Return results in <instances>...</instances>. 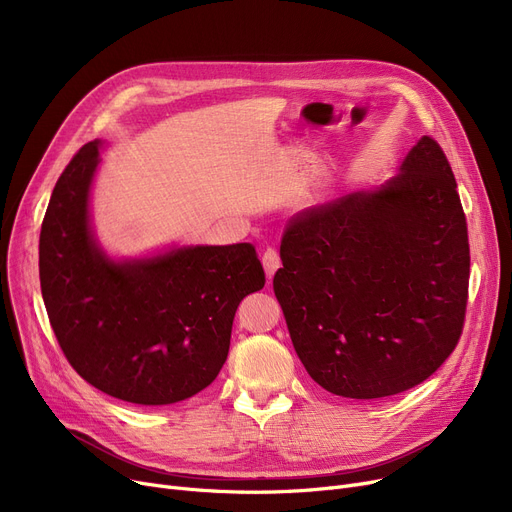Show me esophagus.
Returning a JSON list of instances; mask_svg holds the SVG:
<instances>
[{"mask_svg":"<svg viewBox=\"0 0 512 512\" xmlns=\"http://www.w3.org/2000/svg\"><path fill=\"white\" fill-rule=\"evenodd\" d=\"M261 261H263V267H265V274H267V278H274V274L278 272V267L282 265L278 251H276V249H267V251L263 253Z\"/></svg>","mask_w":512,"mask_h":512,"instance_id":"1","label":"esophagus"}]
</instances>
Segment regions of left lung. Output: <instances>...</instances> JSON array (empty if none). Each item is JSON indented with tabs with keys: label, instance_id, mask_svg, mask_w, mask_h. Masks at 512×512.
<instances>
[{
	"label": "left lung",
	"instance_id": "left-lung-1",
	"mask_svg": "<svg viewBox=\"0 0 512 512\" xmlns=\"http://www.w3.org/2000/svg\"><path fill=\"white\" fill-rule=\"evenodd\" d=\"M274 292L307 373L344 398L427 380L459 344L469 297L467 220L442 147L421 137L375 191L288 222Z\"/></svg>",
	"mask_w": 512,
	"mask_h": 512
}]
</instances>
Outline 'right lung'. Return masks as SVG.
Here are the masks:
<instances>
[{
    "label": "right lung",
    "mask_w": 512,
    "mask_h": 512,
    "mask_svg": "<svg viewBox=\"0 0 512 512\" xmlns=\"http://www.w3.org/2000/svg\"><path fill=\"white\" fill-rule=\"evenodd\" d=\"M99 145L70 159L41 224L49 324L68 363L97 390L134 405H174L218 378L234 313L263 288V267L249 242L112 261L89 226Z\"/></svg>",
    "instance_id": "right-lung-1"
}]
</instances>
